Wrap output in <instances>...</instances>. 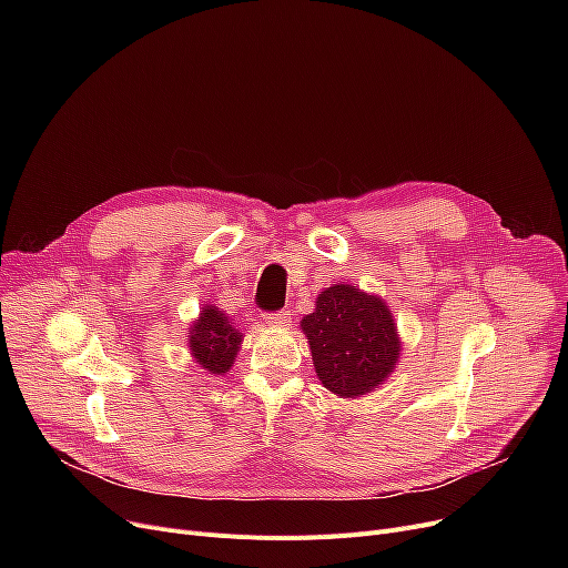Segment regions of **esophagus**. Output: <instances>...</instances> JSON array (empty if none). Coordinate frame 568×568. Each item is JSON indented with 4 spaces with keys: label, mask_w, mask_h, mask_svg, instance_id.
Wrapping results in <instances>:
<instances>
[{
    "label": "esophagus",
    "mask_w": 568,
    "mask_h": 568,
    "mask_svg": "<svg viewBox=\"0 0 568 568\" xmlns=\"http://www.w3.org/2000/svg\"><path fill=\"white\" fill-rule=\"evenodd\" d=\"M262 322L268 326H285L290 322V311H276V313H262Z\"/></svg>",
    "instance_id": "1"
}]
</instances>
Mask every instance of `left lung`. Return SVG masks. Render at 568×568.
<instances>
[{
	"mask_svg": "<svg viewBox=\"0 0 568 568\" xmlns=\"http://www.w3.org/2000/svg\"><path fill=\"white\" fill-rule=\"evenodd\" d=\"M302 329L320 382L341 398L379 389L398 364L400 338L389 306L354 285L326 287Z\"/></svg>",
	"mask_w": 568,
	"mask_h": 568,
	"instance_id": "left-lung-1",
	"label": "left lung"
}]
</instances>
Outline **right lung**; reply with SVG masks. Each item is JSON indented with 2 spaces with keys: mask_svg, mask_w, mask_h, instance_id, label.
I'll use <instances>...</instances> for the list:
<instances>
[{
  "mask_svg": "<svg viewBox=\"0 0 568 568\" xmlns=\"http://www.w3.org/2000/svg\"><path fill=\"white\" fill-rule=\"evenodd\" d=\"M242 341L244 336L234 329V322L216 306H204L200 317L191 324L189 347L193 359L212 375H223L232 368Z\"/></svg>",
  "mask_w": 568,
  "mask_h": 568,
  "instance_id": "1",
  "label": "right lung"
}]
</instances>
